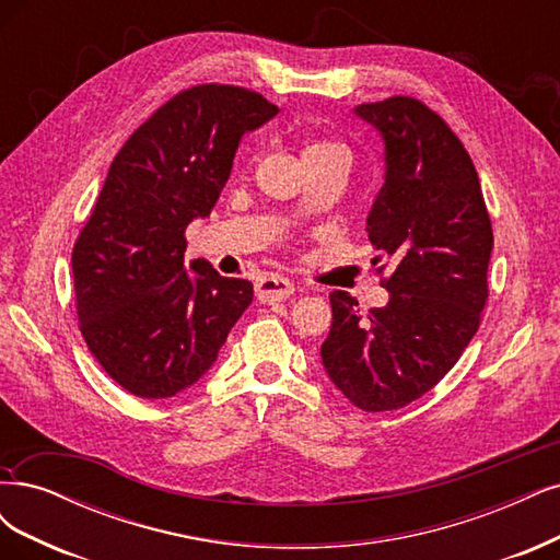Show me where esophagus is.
I'll return each instance as SVG.
<instances>
[{
    "instance_id": "1",
    "label": "esophagus",
    "mask_w": 560,
    "mask_h": 560,
    "mask_svg": "<svg viewBox=\"0 0 560 560\" xmlns=\"http://www.w3.org/2000/svg\"><path fill=\"white\" fill-rule=\"evenodd\" d=\"M257 292V299L261 303H278V301H284L294 294V284L289 282L287 278H280V276H268V278H261L255 287Z\"/></svg>"
}]
</instances>
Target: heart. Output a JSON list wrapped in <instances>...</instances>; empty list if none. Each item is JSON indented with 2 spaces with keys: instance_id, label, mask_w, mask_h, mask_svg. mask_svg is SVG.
<instances>
[{
  "instance_id": "obj_1",
  "label": "heart",
  "mask_w": 560,
  "mask_h": 560,
  "mask_svg": "<svg viewBox=\"0 0 560 560\" xmlns=\"http://www.w3.org/2000/svg\"><path fill=\"white\" fill-rule=\"evenodd\" d=\"M329 155H342L347 158V150L331 139H313L303 145V162H311L317 158H329Z\"/></svg>"
}]
</instances>
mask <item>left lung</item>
Masks as SVG:
<instances>
[{
  "instance_id": "obj_1",
  "label": "left lung",
  "mask_w": 560,
  "mask_h": 560,
  "mask_svg": "<svg viewBox=\"0 0 560 560\" xmlns=\"http://www.w3.org/2000/svg\"><path fill=\"white\" fill-rule=\"evenodd\" d=\"M357 115L380 129L387 173L369 215L384 307L331 299L322 363L363 412L410 405L445 377L479 329L489 299L491 218L468 150L427 104L389 96Z\"/></svg>"
}]
</instances>
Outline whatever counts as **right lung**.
<instances>
[{"mask_svg": "<svg viewBox=\"0 0 560 560\" xmlns=\"http://www.w3.org/2000/svg\"><path fill=\"white\" fill-rule=\"evenodd\" d=\"M278 113L255 90L222 83L173 94L131 133L73 245V301L90 354L139 398L195 384L224 345L253 284L195 261L185 229L213 210L241 137Z\"/></svg>", "mask_w": 560, "mask_h": 560, "instance_id": "right-lung-1", "label": "right lung"}]
</instances>
